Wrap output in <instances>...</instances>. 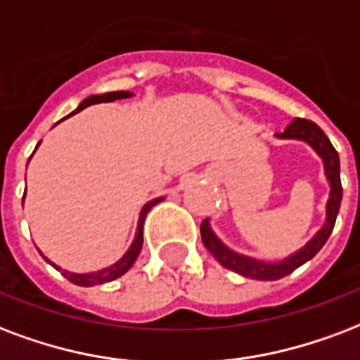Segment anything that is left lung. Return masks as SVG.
Listing matches in <instances>:
<instances>
[{"label": "left lung", "mask_w": 360, "mask_h": 360, "mask_svg": "<svg viewBox=\"0 0 360 360\" xmlns=\"http://www.w3.org/2000/svg\"><path fill=\"white\" fill-rule=\"evenodd\" d=\"M278 139H296V141H304L315 150V155L319 156L323 162V169H325L326 183H328V200L325 205V223L314 238H309L300 249H296L295 253L287 255L281 260H262L255 259V257H247L241 255L234 249H230L219 236L215 230L211 229L210 219H205L202 226H200V234L204 241L205 249L210 251L221 262L224 268L240 274L243 278L259 279V281H276L285 276H289L296 268L306 264L311 260L315 255L319 253L321 247L325 245L328 236L333 234L334 223L340 211V202H342V183H340V158L336 149L330 143V139L325 136V131L321 130L319 126L306 119H295L281 134H276Z\"/></svg>", "instance_id": "8db88e82"}]
</instances>
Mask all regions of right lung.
Masks as SVG:
<instances>
[{
    "mask_svg": "<svg viewBox=\"0 0 360 360\" xmlns=\"http://www.w3.org/2000/svg\"><path fill=\"white\" fill-rule=\"evenodd\" d=\"M131 96H134V92H130V90H115V92H105V94H92V96H89V98H84V100H82L81 103L77 105L75 111L68 115V117L79 113V111L86 109L89 105H94V103H109V101H115V100H126V98H131ZM68 117H64V119H68ZM39 145H41V141L37 143V147H39ZM37 147H35V150H37ZM30 158H32V156H30ZM24 198H26V192H24ZM24 198H22V205H24ZM162 200H164V196L153 198V200H149V202H147L143 207H141V211H139V219H137L136 236H134L131 245L128 247V251H126V253L122 255V257H120L117 262H113L111 266H105V268H101V270L84 271V274H81V271H70V270H64V268H60L58 264H54L52 260L46 259L45 255L39 251L41 257H43V259H45L49 264L54 266L56 270L62 271V276H64L65 279H70L71 283L81 285V287H94V285L109 283V281H113V279L120 278V276H124L126 271L130 270L131 266H134V262H136V259H137V255H139V251H141V245H143L145 217H147V213H149V211L153 210V207H155L158 202H162Z\"/></svg>",
    "mask_w": 360,
    "mask_h": 360,
    "instance_id": "1",
    "label": "right lung"
}]
</instances>
